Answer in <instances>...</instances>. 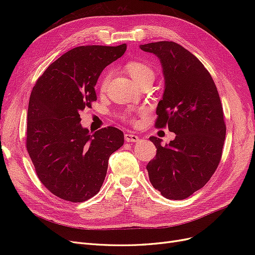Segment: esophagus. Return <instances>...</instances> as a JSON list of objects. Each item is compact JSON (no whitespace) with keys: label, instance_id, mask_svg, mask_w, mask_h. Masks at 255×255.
<instances>
[{"label":"esophagus","instance_id":"obj_1","mask_svg":"<svg viewBox=\"0 0 255 255\" xmlns=\"http://www.w3.org/2000/svg\"><path fill=\"white\" fill-rule=\"evenodd\" d=\"M125 139L128 142H136L139 140V136L135 135L134 133H127V134H125Z\"/></svg>","mask_w":255,"mask_h":255}]
</instances>
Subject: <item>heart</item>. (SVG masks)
<instances>
[{"label": "heart", "mask_w": 255, "mask_h": 255, "mask_svg": "<svg viewBox=\"0 0 255 255\" xmlns=\"http://www.w3.org/2000/svg\"><path fill=\"white\" fill-rule=\"evenodd\" d=\"M125 68L128 71V73L132 76L133 80L138 85H142V84L148 83V82L152 83L154 81V79H155V71H154L153 67L150 64L145 63V61H143V60H139V59L128 60L126 64ZM111 75H112V72L110 70H106L102 74L101 79H100V81H99L100 91L106 90L107 86H109L110 80H111ZM144 113H145L144 110H135L132 112L125 113L121 116V117L127 121L136 123V121H137L136 116L142 115Z\"/></svg>", "instance_id": "1"}]
</instances>
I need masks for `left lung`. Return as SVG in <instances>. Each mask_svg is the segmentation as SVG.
Returning a JSON list of instances; mask_svg holds the SVG:
<instances>
[{
  "label": "left lung",
  "instance_id": "left-lung-1",
  "mask_svg": "<svg viewBox=\"0 0 255 255\" xmlns=\"http://www.w3.org/2000/svg\"><path fill=\"white\" fill-rule=\"evenodd\" d=\"M160 59L165 91L156 109V128L168 127L174 140H150L156 155L146 165L153 187L167 199H186L210 181L222 156L226 123L212 75L194 54L173 41L141 44Z\"/></svg>",
  "mask_w": 255,
  "mask_h": 255
}]
</instances>
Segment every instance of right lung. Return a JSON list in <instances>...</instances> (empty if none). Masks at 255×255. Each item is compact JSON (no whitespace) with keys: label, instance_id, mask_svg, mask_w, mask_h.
Returning <instances> with one entry per match:
<instances>
[{"label":"right lung","instance_id":"add662e5","mask_svg":"<svg viewBox=\"0 0 255 255\" xmlns=\"http://www.w3.org/2000/svg\"><path fill=\"white\" fill-rule=\"evenodd\" d=\"M126 50V43L74 48L48 67L30 94L28 155L44 187L66 201L83 202L98 194L110 156L125 141L114 127L90 135L81 126L80 112L97 101L100 74Z\"/></svg>","mask_w":255,"mask_h":255}]
</instances>
